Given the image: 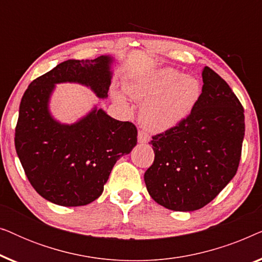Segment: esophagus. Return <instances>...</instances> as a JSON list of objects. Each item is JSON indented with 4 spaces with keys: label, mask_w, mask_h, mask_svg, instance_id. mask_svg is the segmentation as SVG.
I'll return each instance as SVG.
<instances>
[{
    "label": "esophagus",
    "mask_w": 262,
    "mask_h": 262,
    "mask_svg": "<svg viewBox=\"0 0 262 262\" xmlns=\"http://www.w3.org/2000/svg\"><path fill=\"white\" fill-rule=\"evenodd\" d=\"M149 141H150V137L146 132L138 131V143H141V144H145V143H148Z\"/></svg>",
    "instance_id": "esophagus-1"
}]
</instances>
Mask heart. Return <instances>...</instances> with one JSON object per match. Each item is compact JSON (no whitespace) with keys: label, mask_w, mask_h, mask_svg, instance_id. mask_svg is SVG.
Returning a JSON list of instances; mask_svg holds the SVG:
<instances>
[{"label":"heart","mask_w":262,"mask_h":262,"mask_svg":"<svg viewBox=\"0 0 262 262\" xmlns=\"http://www.w3.org/2000/svg\"><path fill=\"white\" fill-rule=\"evenodd\" d=\"M125 89L135 101L143 103L139 121L151 132H164L180 124L189 116L200 96L199 81L173 68L132 76L125 83ZM114 99L126 106L123 93L114 92Z\"/></svg>","instance_id":"1"}]
</instances>
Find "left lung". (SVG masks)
<instances>
[{
    "mask_svg": "<svg viewBox=\"0 0 262 262\" xmlns=\"http://www.w3.org/2000/svg\"><path fill=\"white\" fill-rule=\"evenodd\" d=\"M191 114L152 137L155 152L144 181L157 204L195 211L213 200L237 171L245 137L243 107L229 84L209 67Z\"/></svg>",
    "mask_w": 262,
    "mask_h": 262,
    "instance_id": "1",
    "label": "left lung"
}]
</instances>
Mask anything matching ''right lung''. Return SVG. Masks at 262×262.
I'll return each instance as SVG.
<instances>
[{"label": "right lung", "instance_id": "obj_1", "mask_svg": "<svg viewBox=\"0 0 262 262\" xmlns=\"http://www.w3.org/2000/svg\"><path fill=\"white\" fill-rule=\"evenodd\" d=\"M113 57L68 59L35 78L21 99L15 149L33 188L60 206H82L103 192L111 170L137 144V128L94 106L73 124L56 120L50 99L56 84L78 83L108 96Z\"/></svg>", "mask_w": 262, "mask_h": 262}]
</instances>
